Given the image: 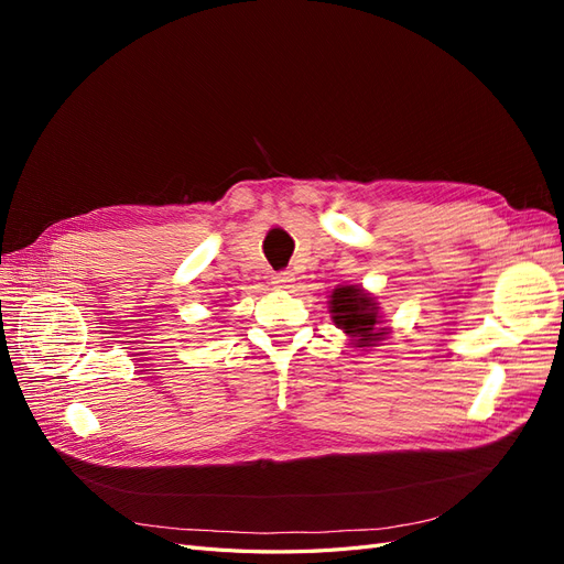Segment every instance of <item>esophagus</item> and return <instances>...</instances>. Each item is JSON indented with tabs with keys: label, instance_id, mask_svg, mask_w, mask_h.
Returning a JSON list of instances; mask_svg holds the SVG:
<instances>
[{
	"label": "esophagus",
	"instance_id": "obj_1",
	"mask_svg": "<svg viewBox=\"0 0 564 564\" xmlns=\"http://www.w3.org/2000/svg\"><path fill=\"white\" fill-rule=\"evenodd\" d=\"M292 284H294V272L282 270V272H275V275H272V286H275V289H289Z\"/></svg>",
	"mask_w": 564,
	"mask_h": 564
}]
</instances>
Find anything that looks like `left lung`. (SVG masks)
<instances>
[{
    "instance_id": "obj_1",
    "label": "left lung",
    "mask_w": 564,
    "mask_h": 564,
    "mask_svg": "<svg viewBox=\"0 0 564 564\" xmlns=\"http://www.w3.org/2000/svg\"><path fill=\"white\" fill-rule=\"evenodd\" d=\"M329 313L336 327L348 336V346L357 350L383 346L390 334V327L383 324L377 296L369 294L365 286L338 284L329 296Z\"/></svg>"
}]
</instances>
